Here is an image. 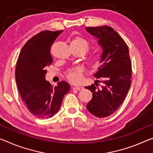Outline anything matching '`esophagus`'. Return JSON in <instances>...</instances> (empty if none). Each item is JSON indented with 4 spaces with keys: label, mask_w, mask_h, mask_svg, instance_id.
<instances>
[{
    "label": "esophagus",
    "mask_w": 153,
    "mask_h": 153,
    "mask_svg": "<svg viewBox=\"0 0 153 153\" xmlns=\"http://www.w3.org/2000/svg\"><path fill=\"white\" fill-rule=\"evenodd\" d=\"M72 89H73V90H83V87H81V86H75V87H73V88H72Z\"/></svg>",
    "instance_id": "34e87169"
}]
</instances>
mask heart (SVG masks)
Segmentation results:
<instances>
[{"label": "heart", "mask_w": 153, "mask_h": 153, "mask_svg": "<svg viewBox=\"0 0 153 153\" xmlns=\"http://www.w3.org/2000/svg\"><path fill=\"white\" fill-rule=\"evenodd\" d=\"M70 46L76 47L83 51V53L87 52L90 48V44L83 37L80 36L74 37L70 42ZM87 62L91 68H96L100 63L101 55L98 53H91L88 54L86 57ZM83 70L81 67H75L68 70L65 77L69 81L74 84H79L83 81Z\"/></svg>", "instance_id": "obj_1"}]
</instances>
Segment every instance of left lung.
Segmentation results:
<instances>
[{
  "mask_svg": "<svg viewBox=\"0 0 153 153\" xmlns=\"http://www.w3.org/2000/svg\"><path fill=\"white\" fill-rule=\"evenodd\" d=\"M91 35L99 38L103 52L94 76L98 80L85 88L92 92L87 109L98 117L109 116L117 111L126 98L131 85L132 68L128 48L124 39L108 26L85 27ZM97 82H102L98 88Z\"/></svg>",
  "mask_w": 153,
  "mask_h": 153,
  "instance_id": "left-lung-1",
  "label": "left lung"
}]
</instances>
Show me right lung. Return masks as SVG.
<instances>
[{
  "label": "right lung",
  "instance_id": "add662e5",
  "mask_svg": "<svg viewBox=\"0 0 153 153\" xmlns=\"http://www.w3.org/2000/svg\"><path fill=\"white\" fill-rule=\"evenodd\" d=\"M63 30H44L29 39L22 47L16 68L20 94L30 113L39 118L57 114L70 86L64 81L54 87L46 81V68L53 63L51 48Z\"/></svg>",
  "mask_w": 153,
  "mask_h": 153
}]
</instances>
